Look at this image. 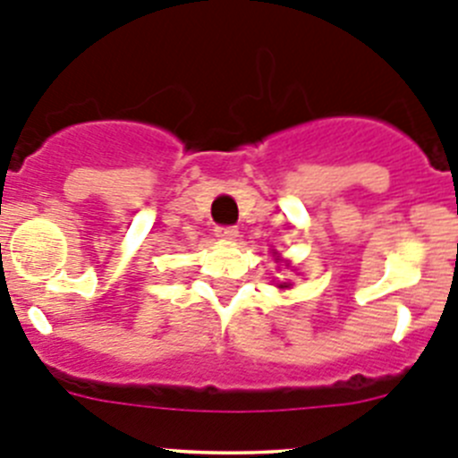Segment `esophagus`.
Wrapping results in <instances>:
<instances>
[{
  "mask_svg": "<svg viewBox=\"0 0 458 458\" xmlns=\"http://www.w3.org/2000/svg\"><path fill=\"white\" fill-rule=\"evenodd\" d=\"M214 234L221 239V242H234L239 237V230L234 225H219V228L214 230Z\"/></svg>",
  "mask_w": 458,
  "mask_h": 458,
  "instance_id": "esophagus-1",
  "label": "esophagus"
}]
</instances>
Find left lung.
Masks as SVG:
<instances>
[{
    "instance_id": "8db88e82",
    "label": "left lung",
    "mask_w": 458,
    "mask_h": 458,
    "mask_svg": "<svg viewBox=\"0 0 458 458\" xmlns=\"http://www.w3.org/2000/svg\"><path fill=\"white\" fill-rule=\"evenodd\" d=\"M274 255H276V253H274ZM276 258H278V255H276ZM278 287H280V290H287V287H290V283H280Z\"/></svg>"
}]
</instances>
